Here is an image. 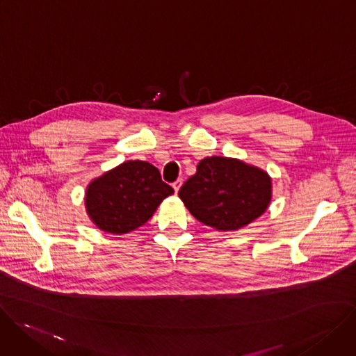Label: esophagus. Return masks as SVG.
Masks as SVG:
<instances>
[{
  "mask_svg": "<svg viewBox=\"0 0 356 356\" xmlns=\"http://www.w3.org/2000/svg\"><path fill=\"white\" fill-rule=\"evenodd\" d=\"M181 184H183V179H177L172 186H173V188H175V191L177 193L179 190H180V187H181Z\"/></svg>",
  "mask_w": 356,
  "mask_h": 356,
  "instance_id": "34e87169",
  "label": "esophagus"
}]
</instances>
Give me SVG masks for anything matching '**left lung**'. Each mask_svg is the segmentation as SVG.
<instances>
[{
	"label": "left lung",
	"instance_id": "left-lung-1",
	"mask_svg": "<svg viewBox=\"0 0 356 356\" xmlns=\"http://www.w3.org/2000/svg\"><path fill=\"white\" fill-rule=\"evenodd\" d=\"M190 214L217 231L232 232L259 218L272 201V177L236 158L209 156L179 191Z\"/></svg>",
	"mask_w": 356,
	"mask_h": 356
}]
</instances>
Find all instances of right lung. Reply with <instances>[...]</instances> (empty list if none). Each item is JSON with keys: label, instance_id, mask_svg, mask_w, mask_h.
<instances>
[{"label": "right lung", "instance_id": "obj_1", "mask_svg": "<svg viewBox=\"0 0 356 356\" xmlns=\"http://www.w3.org/2000/svg\"><path fill=\"white\" fill-rule=\"evenodd\" d=\"M173 193L154 165L127 161L88 183L84 204L98 229L124 235L143 225Z\"/></svg>", "mask_w": 356, "mask_h": 356}]
</instances>
